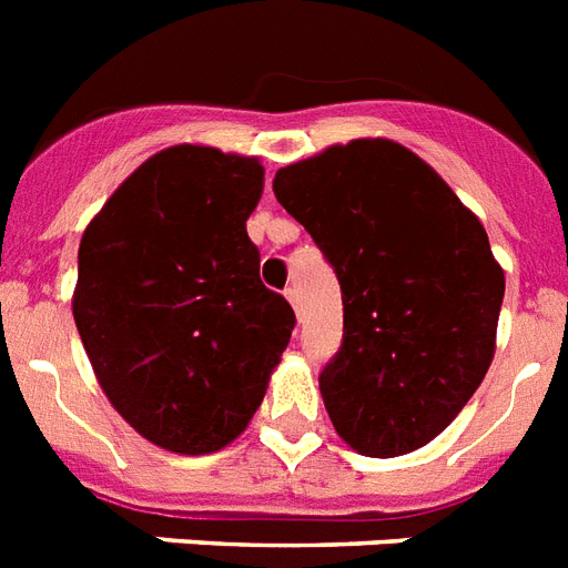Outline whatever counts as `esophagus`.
Segmentation results:
<instances>
[{
	"label": "esophagus",
	"instance_id": "esophagus-1",
	"mask_svg": "<svg viewBox=\"0 0 568 568\" xmlns=\"http://www.w3.org/2000/svg\"><path fill=\"white\" fill-rule=\"evenodd\" d=\"M284 295H287V302L293 304V311L298 313V293H295V287H287V290H284Z\"/></svg>",
	"mask_w": 568,
	"mask_h": 568
}]
</instances>
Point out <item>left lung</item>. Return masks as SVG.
Masks as SVG:
<instances>
[{
	"mask_svg": "<svg viewBox=\"0 0 568 568\" xmlns=\"http://www.w3.org/2000/svg\"><path fill=\"white\" fill-rule=\"evenodd\" d=\"M273 191L339 278L342 345L318 374L334 429L372 458L429 444L494 359L505 273L485 226L388 139L281 168Z\"/></svg>",
	"mask_w": 568,
	"mask_h": 568,
	"instance_id": "left-lung-1",
	"label": "left lung"
}]
</instances>
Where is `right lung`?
Masks as SVG:
<instances>
[{"mask_svg": "<svg viewBox=\"0 0 568 568\" xmlns=\"http://www.w3.org/2000/svg\"><path fill=\"white\" fill-rule=\"evenodd\" d=\"M255 156L173 144L135 168L81 237L72 313L104 395L135 433L205 456L250 426L295 327L257 278Z\"/></svg>", "mask_w": 568, "mask_h": 568, "instance_id": "obj_1", "label": "right lung"}]
</instances>
